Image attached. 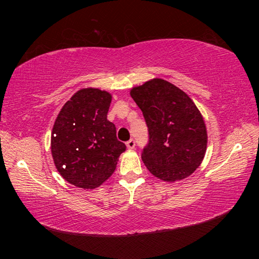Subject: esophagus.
<instances>
[{
    "label": "esophagus",
    "mask_w": 259,
    "mask_h": 259,
    "mask_svg": "<svg viewBox=\"0 0 259 259\" xmlns=\"http://www.w3.org/2000/svg\"><path fill=\"white\" fill-rule=\"evenodd\" d=\"M125 145H126V147L129 148V150H134L135 146H136V143H135L134 139H130L129 142H126Z\"/></svg>",
    "instance_id": "esophagus-1"
}]
</instances>
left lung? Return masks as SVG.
I'll use <instances>...</instances> for the list:
<instances>
[{
	"label": "left lung",
	"mask_w": 259,
	"mask_h": 259,
	"mask_svg": "<svg viewBox=\"0 0 259 259\" xmlns=\"http://www.w3.org/2000/svg\"><path fill=\"white\" fill-rule=\"evenodd\" d=\"M150 134L142 160L162 182L183 181L199 168L207 151L203 116L190 96L163 78H151L130 89Z\"/></svg>",
	"instance_id": "left-lung-1"
}]
</instances>
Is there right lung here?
Wrapping results in <instances>:
<instances>
[{"instance_id":"obj_1","label":"right lung","mask_w":259,"mask_h":259,"mask_svg":"<svg viewBox=\"0 0 259 259\" xmlns=\"http://www.w3.org/2000/svg\"><path fill=\"white\" fill-rule=\"evenodd\" d=\"M112 94L83 88L67 100L51 131V154L57 170L72 185L94 190L115 171L125 145L107 120Z\"/></svg>"}]
</instances>
